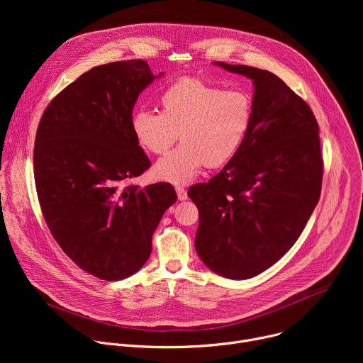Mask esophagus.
Instances as JSON below:
<instances>
[{
	"instance_id": "34e87169",
	"label": "esophagus",
	"mask_w": 363,
	"mask_h": 363,
	"mask_svg": "<svg viewBox=\"0 0 363 363\" xmlns=\"http://www.w3.org/2000/svg\"><path fill=\"white\" fill-rule=\"evenodd\" d=\"M177 195H178V199L179 201H185L188 198V194H186V189L184 186H177Z\"/></svg>"
}]
</instances>
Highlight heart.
Instances as JSON below:
<instances>
[{"label":"heart","mask_w":363,"mask_h":363,"mask_svg":"<svg viewBox=\"0 0 363 363\" xmlns=\"http://www.w3.org/2000/svg\"><path fill=\"white\" fill-rule=\"evenodd\" d=\"M161 113L139 109L132 116V130L139 143L155 155L182 143L155 165L160 179L184 185L202 167L228 164L241 149L252 125L254 106L250 93L227 89L201 79L182 77L160 96Z\"/></svg>","instance_id":"b5f03b06"}]
</instances>
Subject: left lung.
I'll return each instance as SVG.
<instances>
[{
  "label": "left lung",
  "instance_id": "8db88e82",
  "mask_svg": "<svg viewBox=\"0 0 363 363\" xmlns=\"http://www.w3.org/2000/svg\"><path fill=\"white\" fill-rule=\"evenodd\" d=\"M214 65L252 80L251 129L235 157L188 189L199 211L195 250L214 273L245 280L293 247L320 198L319 125L307 103L276 74Z\"/></svg>",
  "mask_w": 363,
  "mask_h": 363
}]
</instances>
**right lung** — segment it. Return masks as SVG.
Segmentation results:
<instances>
[{"label": "right lung", "mask_w": 363, "mask_h": 363, "mask_svg": "<svg viewBox=\"0 0 363 363\" xmlns=\"http://www.w3.org/2000/svg\"><path fill=\"white\" fill-rule=\"evenodd\" d=\"M161 76L145 60L93 67L50 101L37 128L34 181L43 217L62 250L101 280L142 269L153 231L177 201L168 182L125 186L150 167L132 130V111Z\"/></svg>", "instance_id": "add662e5"}]
</instances>
